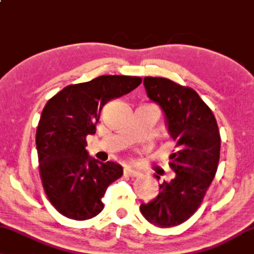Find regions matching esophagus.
Returning a JSON list of instances; mask_svg holds the SVG:
<instances>
[{"mask_svg": "<svg viewBox=\"0 0 254 254\" xmlns=\"http://www.w3.org/2000/svg\"><path fill=\"white\" fill-rule=\"evenodd\" d=\"M125 175L129 177H136L138 175V171L131 167H126L125 168Z\"/></svg>", "mask_w": 254, "mask_h": 254, "instance_id": "1", "label": "esophagus"}]
</instances>
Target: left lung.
<instances>
[{"label": "left lung", "mask_w": 254, "mask_h": 254, "mask_svg": "<svg viewBox=\"0 0 254 254\" xmlns=\"http://www.w3.org/2000/svg\"><path fill=\"white\" fill-rule=\"evenodd\" d=\"M144 87L162 109L177 150L169 157L175 178L160 184L158 196L139 209L154 226L174 227L192 217L203 201L219 163L220 134L212 111L194 89L161 77H145Z\"/></svg>", "instance_id": "8db88e82"}]
</instances>
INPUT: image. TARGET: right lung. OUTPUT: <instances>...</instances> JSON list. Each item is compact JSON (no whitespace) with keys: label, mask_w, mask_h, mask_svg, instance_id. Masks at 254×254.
Returning <instances> with one entry per match:
<instances>
[{"label":"right lung","mask_w":254,"mask_h":254,"mask_svg":"<svg viewBox=\"0 0 254 254\" xmlns=\"http://www.w3.org/2000/svg\"><path fill=\"white\" fill-rule=\"evenodd\" d=\"M140 83V77L100 76L65 86L45 104L36 130L40 175L51 204L64 217L97 216L108 186L123 176L118 163L89 157L86 136L95 134L105 103Z\"/></svg>","instance_id":"right-lung-1"}]
</instances>
